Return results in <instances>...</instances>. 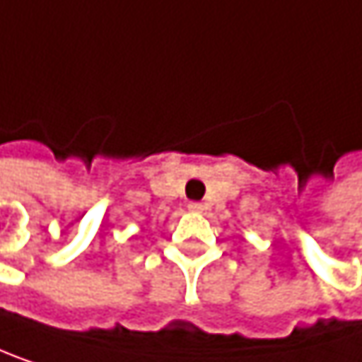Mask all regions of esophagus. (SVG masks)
<instances>
[{
    "mask_svg": "<svg viewBox=\"0 0 362 362\" xmlns=\"http://www.w3.org/2000/svg\"><path fill=\"white\" fill-rule=\"evenodd\" d=\"M187 209H189L192 213H202V211H204V206H202L200 202H189V204H187Z\"/></svg>",
    "mask_w": 362,
    "mask_h": 362,
    "instance_id": "1",
    "label": "esophagus"
}]
</instances>
